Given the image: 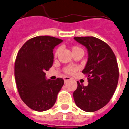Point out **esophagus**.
<instances>
[{
    "label": "esophagus",
    "mask_w": 129,
    "mask_h": 129,
    "mask_svg": "<svg viewBox=\"0 0 129 129\" xmlns=\"http://www.w3.org/2000/svg\"><path fill=\"white\" fill-rule=\"evenodd\" d=\"M71 77H67V76H65L64 77V82H67L68 81L71 80Z\"/></svg>",
    "instance_id": "obj_1"
}]
</instances>
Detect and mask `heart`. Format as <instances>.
<instances>
[{"label":"heart","instance_id":"b5f03b06","mask_svg":"<svg viewBox=\"0 0 129 129\" xmlns=\"http://www.w3.org/2000/svg\"><path fill=\"white\" fill-rule=\"evenodd\" d=\"M82 50V49L79 48V46H73L71 48V51L73 53L75 52H77V51ZM60 52V48H58L55 52V57H57L58 54H59ZM78 69V67H74V66H68V67H66L64 69V73L67 74H69V75H73V74L75 73V72L77 71Z\"/></svg>","mask_w":129,"mask_h":129}]
</instances>
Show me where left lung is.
<instances>
[{
	"instance_id": "obj_1",
	"label": "left lung",
	"mask_w": 129,
	"mask_h": 129,
	"mask_svg": "<svg viewBox=\"0 0 129 129\" xmlns=\"http://www.w3.org/2000/svg\"><path fill=\"white\" fill-rule=\"evenodd\" d=\"M74 39L86 47L89 56L82 71L87 76L89 84L83 86L77 82L74 100L79 108L93 112L105 106L114 93L119 77L117 60L111 48L104 41L93 36Z\"/></svg>"
}]
</instances>
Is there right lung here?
Wrapping results in <instances>:
<instances>
[{
    "label": "right lung",
    "instance_id": "right-lung-1",
    "mask_svg": "<svg viewBox=\"0 0 129 129\" xmlns=\"http://www.w3.org/2000/svg\"><path fill=\"white\" fill-rule=\"evenodd\" d=\"M62 42L48 36L29 39L21 48L15 62V78L23 102L31 109L43 112L55 104L64 85L62 78L46 79L45 72L54 62L53 49Z\"/></svg>",
    "mask_w": 129,
    "mask_h": 129
}]
</instances>
